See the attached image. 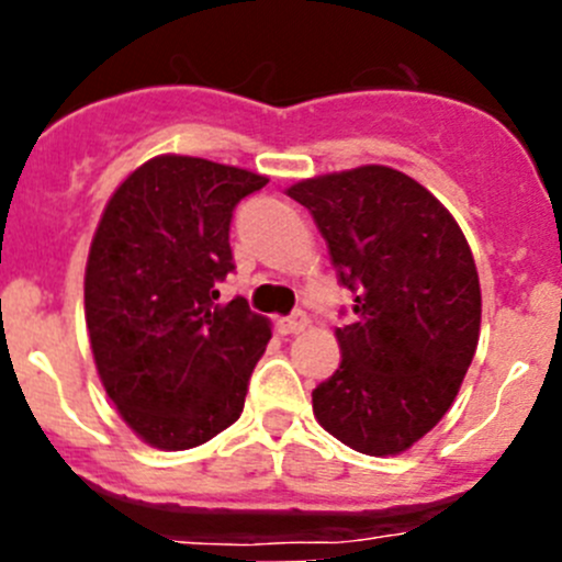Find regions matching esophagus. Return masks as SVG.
<instances>
[{
	"instance_id": "1",
	"label": "esophagus",
	"mask_w": 562,
	"mask_h": 562,
	"mask_svg": "<svg viewBox=\"0 0 562 562\" xmlns=\"http://www.w3.org/2000/svg\"><path fill=\"white\" fill-rule=\"evenodd\" d=\"M307 323H310L307 313H304V310H296V313H293V315L282 317L280 328L285 334H299V331H304V328H307Z\"/></svg>"
}]
</instances>
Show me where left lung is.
Instances as JSON below:
<instances>
[{
	"instance_id": "left-lung-1",
	"label": "left lung",
	"mask_w": 562,
	"mask_h": 562,
	"mask_svg": "<svg viewBox=\"0 0 562 562\" xmlns=\"http://www.w3.org/2000/svg\"><path fill=\"white\" fill-rule=\"evenodd\" d=\"M288 195L310 209L353 293L342 361L313 391L317 424L361 454H400L446 416L473 361V252L449 209L394 168L315 176Z\"/></svg>"
}]
</instances>
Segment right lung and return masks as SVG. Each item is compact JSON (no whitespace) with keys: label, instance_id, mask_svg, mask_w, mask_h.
Masks as SVG:
<instances>
[{"label":"right lung","instance_id":"obj_1","mask_svg":"<svg viewBox=\"0 0 562 562\" xmlns=\"http://www.w3.org/2000/svg\"><path fill=\"white\" fill-rule=\"evenodd\" d=\"M266 176L162 155L119 184L94 231L83 280L100 381L124 422L155 449L206 443L241 416L266 317L217 282L234 266L231 220Z\"/></svg>","mask_w":562,"mask_h":562}]
</instances>
